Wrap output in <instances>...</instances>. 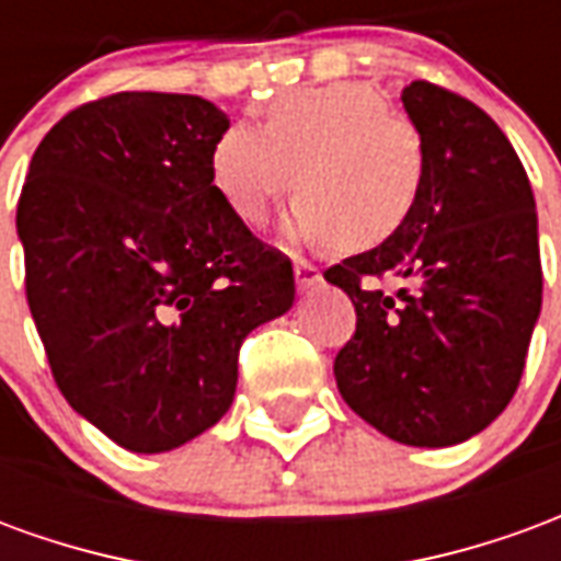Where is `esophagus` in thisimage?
<instances>
[{
  "label": "esophagus",
  "instance_id": "1",
  "mask_svg": "<svg viewBox=\"0 0 561 561\" xmlns=\"http://www.w3.org/2000/svg\"><path fill=\"white\" fill-rule=\"evenodd\" d=\"M294 279H297V288H300V291H309V288L321 285V270H318L312 261L297 257V261H294Z\"/></svg>",
  "mask_w": 561,
  "mask_h": 561
}]
</instances>
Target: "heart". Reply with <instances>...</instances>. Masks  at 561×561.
<instances>
[{"label":"heart","instance_id":"obj_1","mask_svg":"<svg viewBox=\"0 0 561 561\" xmlns=\"http://www.w3.org/2000/svg\"><path fill=\"white\" fill-rule=\"evenodd\" d=\"M209 180L245 225H264L294 185L300 197L285 221L294 240L369 252L397 237L421 204L426 149L385 92L342 80L285 92L261 128H228L209 152Z\"/></svg>","mask_w":561,"mask_h":561}]
</instances>
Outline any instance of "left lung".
Wrapping results in <instances>:
<instances>
[{"instance_id":"left-lung-1","label":"left lung","mask_w":561,"mask_h":561,"mask_svg":"<svg viewBox=\"0 0 561 561\" xmlns=\"http://www.w3.org/2000/svg\"><path fill=\"white\" fill-rule=\"evenodd\" d=\"M402 107L423 138L426 183L397 237L324 270L357 312L333 376L378 433L447 447L517 393L541 312L538 213L523 161L478 104L412 80Z\"/></svg>"}]
</instances>
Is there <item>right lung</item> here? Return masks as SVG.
Instances as JSON below:
<instances>
[{"label":"right lung","instance_id":"right-lung-1","mask_svg":"<svg viewBox=\"0 0 561 561\" xmlns=\"http://www.w3.org/2000/svg\"><path fill=\"white\" fill-rule=\"evenodd\" d=\"M228 126L197 95L114 92L44 135L20 192L26 304L56 388L135 454L219 421L243 340L294 304L288 255L209 180Z\"/></svg>","mask_w":561,"mask_h":561}]
</instances>
